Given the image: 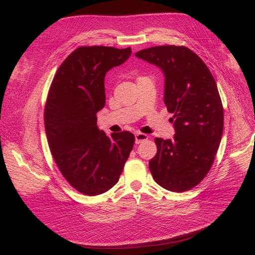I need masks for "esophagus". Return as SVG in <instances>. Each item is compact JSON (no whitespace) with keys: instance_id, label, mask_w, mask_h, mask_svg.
<instances>
[{"instance_id":"34e87169","label":"esophagus","mask_w":255,"mask_h":255,"mask_svg":"<svg viewBox=\"0 0 255 255\" xmlns=\"http://www.w3.org/2000/svg\"><path fill=\"white\" fill-rule=\"evenodd\" d=\"M149 138V136L146 135V134H143V133H137L136 135H135V142L137 143V144H139L140 142H142V141H144V140H146Z\"/></svg>"}]
</instances>
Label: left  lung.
<instances>
[{
	"label": "left lung",
	"mask_w": 255,
	"mask_h": 255,
	"mask_svg": "<svg viewBox=\"0 0 255 255\" xmlns=\"http://www.w3.org/2000/svg\"><path fill=\"white\" fill-rule=\"evenodd\" d=\"M135 56L161 69L164 102L173 115V139H154L157 153L149 163L153 179L167 190H189L210 171L222 137L217 85L204 61L183 45H158Z\"/></svg>",
	"instance_id": "left-lung-1"
}]
</instances>
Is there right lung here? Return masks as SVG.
Returning <instances> with one entry per match:
<instances>
[{
	"label": "right lung",
	"mask_w": 255,
	"mask_h": 255,
	"mask_svg": "<svg viewBox=\"0 0 255 255\" xmlns=\"http://www.w3.org/2000/svg\"><path fill=\"white\" fill-rule=\"evenodd\" d=\"M130 53V48H78L52 81L44 107L49 146L66 181L83 195L110 190L133 149L132 133L107 136L97 126V113L105 105V74L125 63Z\"/></svg>",
	"instance_id": "obj_1"
}]
</instances>
